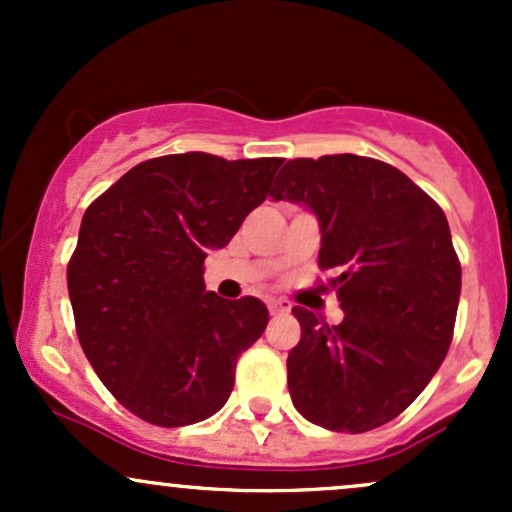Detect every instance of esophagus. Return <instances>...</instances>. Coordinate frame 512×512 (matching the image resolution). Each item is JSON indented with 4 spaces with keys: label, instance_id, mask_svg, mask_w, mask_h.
Returning <instances> with one entry per match:
<instances>
[{
    "label": "esophagus",
    "instance_id": "esophagus-1",
    "mask_svg": "<svg viewBox=\"0 0 512 512\" xmlns=\"http://www.w3.org/2000/svg\"><path fill=\"white\" fill-rule=\"evenodd\" d=\"M267 308H269V313H272V315H284V313H289V310H291V301H289V298H269Z\"/></svg>",
    "mask_w": 512,
    "mask_h": 512
}]
</instances>
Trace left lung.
<instances>
[{
    "label": "left lung",
    "mask_w": 512,
    "mask_h": 512,
    "mask_svg": "<svg viewBox=\"0 0 512 512\" xmlns=\"http://www.w3.org/2000/svg\"><path fill=\"white\" fill-rule=\"evenodd\" d=\"M269 195L313 211L317 262L342 269L330 281L339 325L293 308V407L330 431L387 424L424 392L452 342L462 269L443 209L402 170L354 154L293 158Z\"/></svg>",
    "instance_id": "8db88e82"
}]
</instances>
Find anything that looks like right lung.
Wrapping results in <instances>:
<instances>
[{
	"label": "right lung",
	"instance_id": "1",
	"mask_svg": "<svg viewBox=\"0 0 512 512\" xmlns=\"http://www.w3.org/2000/svg\"><path fill=\"white\" fill-rule=\"evenodd\" d=\"M281 161L151 158L86 209L67 267L76 334L139 419L190 426L231 397L238 356L262 337L269 310L260 298L207 291L202 264L267 199Z\"/></svg>",
	"mask_w": 512,
	"mask_h": 512
}]
</instances>
